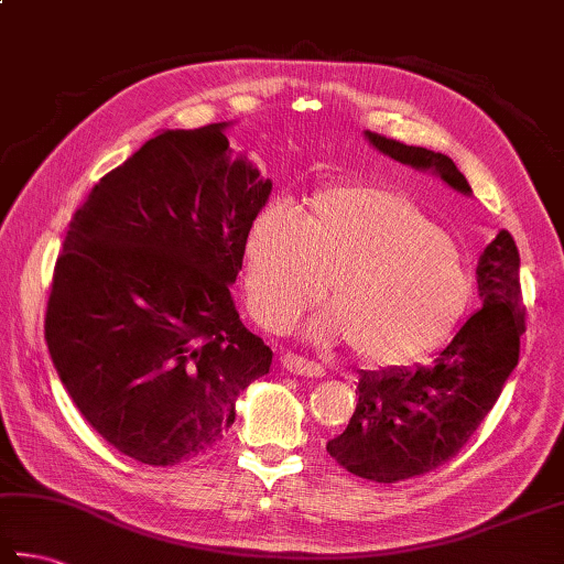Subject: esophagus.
Wrapping results in <instances>:
<instances>
[{"instance_id": "obj_1", "label": "esophagus", "mask_w": 564, "mask_h": 564, "mask_svg": "<svg viewBox=\"0 0 564 564\" xmlns=\"http://www.w3.org/2000/svg\"><path fill=\"white\" fill-rule=\"evenodd\" d=\"M281 367L285 371L295 373V377H307V379H323L325 377V369L319 367V364L305 359L301 355H293V351H289V355L281 357Z\"/></svg>"}]
</instances>
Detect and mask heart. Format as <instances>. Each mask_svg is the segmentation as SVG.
I'll return each mask as SVG.
<instances>
[{
	"mask_svg": "<svg viewBox=\"0 0 564 564\" xmlns=\"http://www.w3.org/2000/svg\"><path fill=\"white\" fill-rule=\"evenodd\" d=\"M313 339H349L369 364H403L443 341L465 317L471 275L465 257L411 197L381 185H333L297 219L283 205L253 217L245 283L253 315L291 327L323 301Z\"/></svg>",
	"mask_w": 564,
	"mask_h": 564,
	"instance_id": "obj_1",
	"label": "heart"
}]
</instances>
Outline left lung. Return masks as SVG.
Masks as SVG:
<instances>
[{
    "label": "left lung",
    "mask_w": 564,
    "mask_h": 564,
    "mask_svg": "<svg viewBox=\"0 0 564 564\" xmlns=\"http://www.w3.org/2000/svg\"><path fill=\"white\" fill-rule=\"evenodd\" d=\"M386 156L417 171H433L455 191L471 187L445 153L367 131ZM521 257L501 229L484 249L477 267L481 311L462 325L440 355L415 369L361 371L359 401L345 433L327 443L329 457L361 479L395 484L445 465L477 433L499 401L518 364L525 305Z\"/></svg>",
    "instance_id": "obj_1"
}]
</instances>
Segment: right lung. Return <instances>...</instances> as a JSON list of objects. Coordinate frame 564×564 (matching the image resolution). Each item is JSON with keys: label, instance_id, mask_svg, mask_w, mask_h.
<instances>
[{"label": "right lung", "instance_id": "1", "mask_svg": "<svg viewBox=\"0 0 564 564\" xmlns=\"http://www.w3.org/2000/svg\"><path fill=\"white\" fill-rule=\"evenodd\" d=\"M225 127L169 129L102 175L53 269L55 371L85 421L151 467L213 449L273 357L229 293L271 181L229 156Z\"/></svg>", "mask_w": 564, "mask_h": 564}]
</instances>
